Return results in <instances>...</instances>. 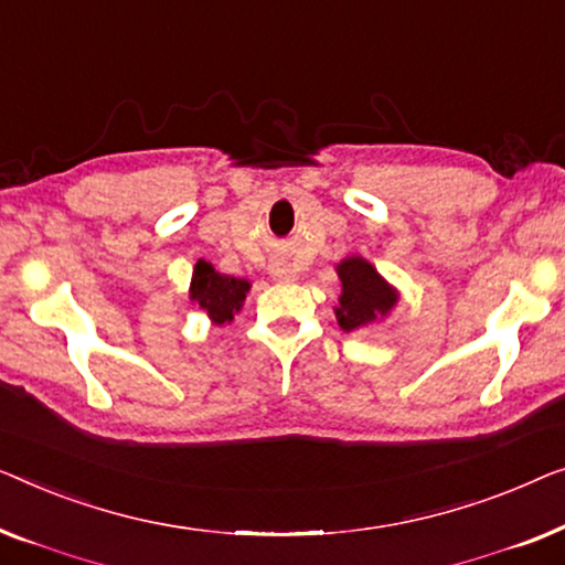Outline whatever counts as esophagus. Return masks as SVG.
<instances>
[{
	"instance_id": "esophagus-1",
	"label": "esophagus",
	"mask_w": 565,
	"mask_h": 565,
	"mask_svg": "<svg viewBox=\"0 0 565 565\" xmlns=\"http://www.w3.org/2000/svg\"><path fill=\"white\" fill-rule=\"evenodd\" d=\"M271 276L281 284H289V281L297 279V274H294L289 266H271Z\"/></svg>"
}]
</instances>
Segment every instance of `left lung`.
Wrapping results in <instances>:
<instances>
[{
	"label": "left lung",
	"mask_w": 565,
	"mask_h": 565,
	"mask_svg": "<svg viewBox=\"0 0 565 565\" xmlns=\"http://www.w3.org/2000/svg\"><path fill=\"white\" fill-rule=\"evenodd\" d=\"M340 297L335 307L338 324L345 332L384 322L399 301V289L376 271L363 256H348L335 266Z\"/></svg>",
	"instance_id": "8db88e82"
}]
</instances>
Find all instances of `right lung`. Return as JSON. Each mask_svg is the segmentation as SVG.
<instances>
[{"mask_svg":"<svg viewBox=\"0 0 565 565\" xmlns=\"http://www.w3.org/2000/svg\"><path fill=\"white\" fill-rule=\"evenodd\" d=\"M248 291V279H235V276L214 271V266L202 258L194 264L192 284H189V299L194 305H200L212 324L233 322L235 315L243 309L245 294Z\"/></svg>","mask_w":565,"mask_h":565,"instance_id":"right-lung-1","label":"right lung"}]
</instances>
